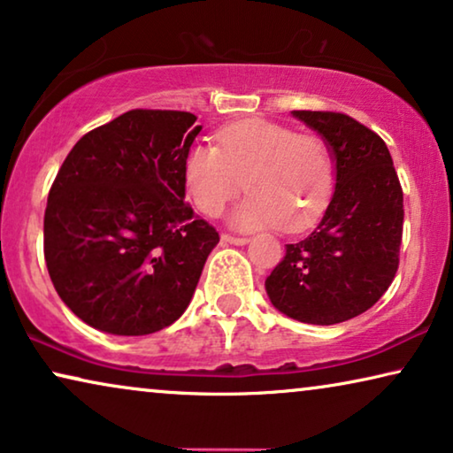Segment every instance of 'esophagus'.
Instances as JSON below:
<instances>
[{"mask_svg": "<svg viewBox=\"0 0 453 453\" xmlns=\"http://www.w3.org/2000/svg\"><path fill=\"white\" fill-rule=\"evenodd\" d=\"M220 239L225 241V243H231V245H245V243H250V239H247V237H237V234H231V233H222Z\"/></svg>", "mask_w": 453, "mask_h": 453, "instance_id": "esophagus-1", "label": "esophagus"}]
</instances>
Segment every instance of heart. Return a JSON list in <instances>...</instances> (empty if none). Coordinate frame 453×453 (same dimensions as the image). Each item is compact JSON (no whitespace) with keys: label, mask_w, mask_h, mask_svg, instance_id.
Segmentation results:
<instances>
[{"label":"heart","mask_w":453,"mask_h":453,"mask_svg":"<svg viewBox=\"0 0 453 453\" xmlns=\"http://www.w3.org/2000/svg\"><path fill=\"white\" fill-rule=\"evenodd\" d=\"M251 196L233 212L239 228L282 226L305 231L319 219L336 188V160L319 134H299L287 123L245 119L219 134V146L194 144L181 165L191 206L219 216L243 189Z\"/></svg>","instance_id":"heart-1"}]
</instances>
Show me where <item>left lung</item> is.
Segmentation results:
<instances>
[{"label":"left lung","mask_w":453,"mask_h":453,"mask_svg":"<svg viewBox=\"0 0 453 453\" xmlns=\"http://www.w3.org/2000/svg\"><path fill=\"white\" fill-rule=\"evenodd\" d=\"M318 129L336 158V191L318 228L287 245L265 278L278 311L332 326L375 305L400 264L404 196L380 135L346 113L293 111Z\"/></svg>","instance_id":"1"}]
</instances>
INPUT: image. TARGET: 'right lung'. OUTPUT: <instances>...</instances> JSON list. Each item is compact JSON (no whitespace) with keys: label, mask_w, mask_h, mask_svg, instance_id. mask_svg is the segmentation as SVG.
<instances>
[{"label":"right lung","mask_w":453,"mask_h":453,"mask_svg":"<svg viewBox=\"0 0 453 453\" xmlns=\"http://www.w3.org/2000/svg\"><path fill=\"white\" fill-rule=\"evenodd\" d=\"M134 109L76 142L49 189L45 262L61 301L101 332L146 336L181 318L220 237L185 203L202 126Z\"/></svg>","instance_id":"1"}]
</instances>
